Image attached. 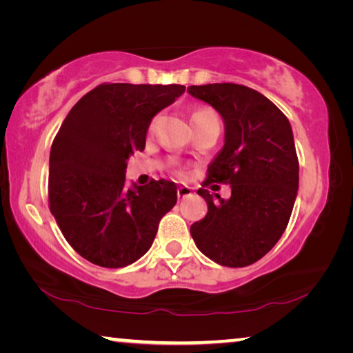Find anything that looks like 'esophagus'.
<instances>
[{
  "label": "esophagus",
  "mask_w": 353,
  "mask_h": 353,
  "mask_svg": "<svg viewBox=\"0 0 353 353\" xmlns=\"http://www.w3.org/2000/svg\"><path fill=\"white\" fill-rule=\"evenodd\" d=\"M191 193H193V188L188 187V185H179V188H177L179 199L188 198V196H191Z\"/></svg>",
  "instance_id": "esophagus-1"
}]
</instances>
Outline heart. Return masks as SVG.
<instances>
[{
	"label": "heart",
	"instance_id": "heart-1",
	"mask_svg": "<svg viewBox=\"0 0 353 353\" xmlns=\"http://www.w3.org/2000/svg\"><path fill=\"white\" fill-rule=\"evenodd\" d=\"M205 117H216V113L210 109H201V110H196L193 115H191V119H196V118H205Z\"/></svg>",
	"mask_w": 353,
	"mask_h": 353
}]
</instances>
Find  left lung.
Returning a JSON list of instances; mask_svg holds the SVG:
<instances>
[{
    "instance_id": "8db88e82",
    "label": "left lung",
    "mask_w": 353,
    "mask_h": 353,
    "mask_svg": "<svg viewBox=\"0 0 353 353\" xmlns=\"http://www.w3.org/2000/svg\"><path fill=\"white\" fill-rule=\"evenodd\" d=\"M224 119V148L198 190L208 212L190 227L196 246L229 268L259 261L276 246L288 225L299 188V160L291 124L261 93L238 83L188 87ZM212 181L229 183L232 196L213 200Z\"/></svg>"
}]
</instances>
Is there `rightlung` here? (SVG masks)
<instances>
[{"label":"right lung","instance_id":"add662e5","mask_svg":"<svg viewBox=\"0 0 353 353\" xmlns=\"http://www.w3.org/2000/svg\"><path fill=\"white\" fill-rule=\"evenodd\" d=\"M183 92L177 83H101L63 119L50 154V210L70 246L93 265L123 268L139 260L176 205L174 182L152 179L129 190L124 182L152 118Z\"/></svg>","mask_w":353,"mask_h":353}]
</instances>
